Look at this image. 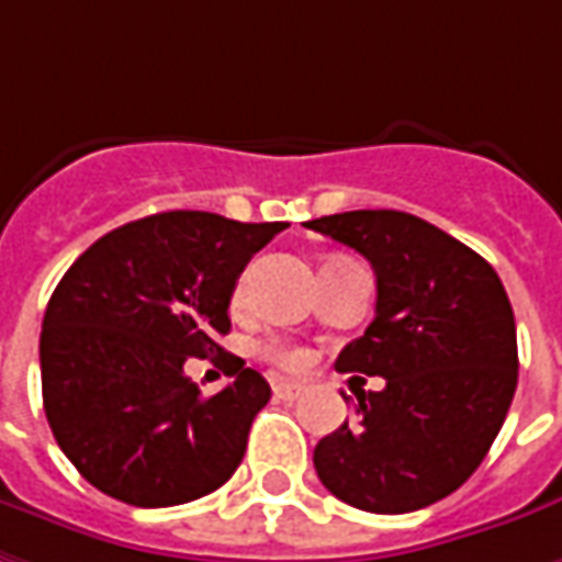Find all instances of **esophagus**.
<instances>
[{
  "mask_svg": "<svg viewBox=\"0 0 562 562\" xmlns=\"http://www.w3.org/2000/svg\"><path fill=\"white\" fill-rule=\"evenodd\" d=\"M301 393H304V384H297V381H273V396L282 403H292Z\"/></svg>",
  "mask_w": 562,
  "mask_h": 562,
  "instance_id": "34e87169",
  "label": "esophagus"
}]
</instances>
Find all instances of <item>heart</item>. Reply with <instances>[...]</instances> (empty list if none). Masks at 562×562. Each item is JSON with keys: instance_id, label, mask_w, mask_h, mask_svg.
I'll return each mask as SVG.
<instances>
[{"instance_id": "b5f03b06", "label": "heart", "mask_w": 562, "mask_h": 562, "mask_svg": "<svg viewBox=\"0 0 562 562\" xmlns=\"http://www.w3.org/2000/svg\"><path fill=\"white\" fill-rule=\"evenodd\" d=\"M243 285H246V280H239V285H236V295H243ZM261 353H265L270 362H277L280 369H292V372H297V369H304V366H307V353L295 345L273 341V345L261 347Z\"/></svg>"}]
</instances>
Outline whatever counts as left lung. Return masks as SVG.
Here are the masks:
<instances>
[{
  "label": "left lung",
  "mask_w": 562,
  "mask_h": 562,
  "mask_svg": "<svg viewBox=\"0 0 562 562\" xmlns=\"http://www.w3.org/2000/svg\"><path fill=\"white\" fill-rule=\"evenodd\" d=\"M307 227L375 270V319L335 369L384 378L381 391L357 393L353 425L316 442L313 468L335 498L369 514L434 505L480 468L517 391L505 285L490 261L409 212L362 209Z\"/></svg>",
  "instance_id": "left-lung-1"
}]
</instances>
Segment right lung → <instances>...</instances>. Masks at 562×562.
<instances>
[{
	"label": "right lung",
	"instance_id": "add662e5",
	"mask_svg": "<svg viewBox=\"0 0 562 562\" xmlns=\"http://www.w3.org/2000/svg\"><path fill=\"white\" fill-rule=\"evenodd\" d=\"M285 227L162 212L101 236L57 282L42 319V403L94 490L171 507L231 480L270 384L236 357L233 384L202 396L184 362L221 350L239 273Z\"/></svg>",
	"mask_w": 562,
	"mask_h": 562
}]
</instances>
